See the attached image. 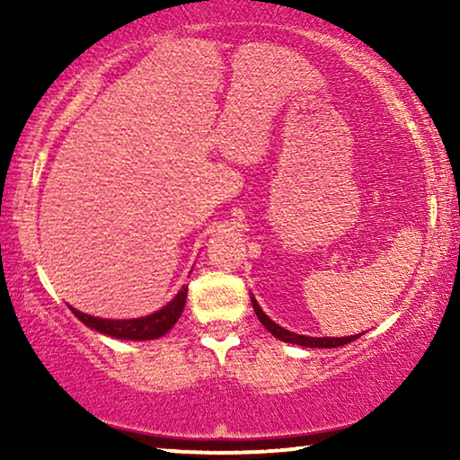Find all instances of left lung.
Segmentation results:
<instances>
[{"label":"left lung","instance_id":"8db88e82","mask_svg":"<svg viewBox=\"0 0 460 460\" xmlns=\"http://www.w3.org/2000/svg\"><path fill=\"white\" fill-rule=\"evenodd\" d=\"M251 304H253V310L257 314V318H260V323L266 326V329L272 332L276 339H280V341H285V343H295V345H301V348H339V345H348L349 341H354V339L362 335V332H360V335H351V337H307V335H297V332L282 329V326L276 324L272 318H268L266 312L261 310L253 295H251Z\"/></svg>","mask_w":460,"mask_h":460}]
</instances>
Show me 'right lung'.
Instances as JSON below:
<instances>
[{
    "label": "right lung",
    "instance_id": "add662e5",
    "mask_svg": "<svg viewBox=\"0 0 460 460\" xmlns=\"http://www.w3.org/2000/svg\"><path fill=\"white\" fill-rule=\"evenodd\" d=\"M186 295H188V287H181L178 295H175L167 305H163L161 310H156L142 318L112 320V318L90 316V314L75 310V307H71V310L81 323L90 326V329H93L96 332H102V335H109L115 339H128V341H150V339H159L165 335V332L172 331V326L178 323L181 312H184Z\"/></svg>",
    "mask_w": 460,
    "mask_h": 460
}]
</instances>
